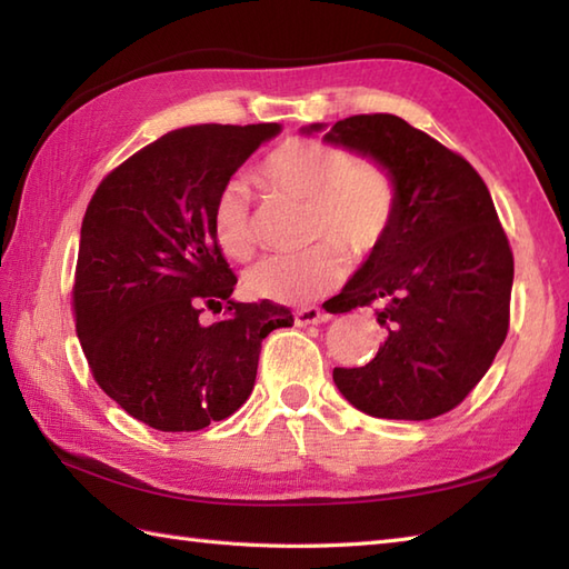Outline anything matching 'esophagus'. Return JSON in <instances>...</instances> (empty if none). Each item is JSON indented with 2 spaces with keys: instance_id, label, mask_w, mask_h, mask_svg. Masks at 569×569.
Returning a JSON list of instances; mask_svg holds the SVG:
<instances>
[{
  "instance_id": "1",
  "label": "esophagus",
  "mask_w": 569,
  "mask_h": 569,
  "mask_svg": "<svg viewBox=\"0 0 569 569\" xmlns=\"http://www.w3.org/2000/svg\"><path fill=\"white\" fill-rule=\"evenodd\" d=\"M327 315L321 312L319 307H302L295 312V325L297 327H309V325H319V321H325Z\"/></svg>"
}]
</instances>
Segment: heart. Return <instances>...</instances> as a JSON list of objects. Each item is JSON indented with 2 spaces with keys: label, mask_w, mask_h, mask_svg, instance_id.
<instances>
[{
  "label": "heart",
  "mask_w": 569,
  "mask_h": 569,
  "mask_svg": "<svg viewBox=\"0 0 569 569\" xmlns=\"http://www.w3.org/2000/svg\"><path fill=\"white\" fill-rule=\"evenodd\" d=\"M257 180L272 196L305 202L307 238L319 240L297 254H274L244 277L248 292L282 305H302L335 289L347 274V250L367 257L386 240L399 208V186L377 158H353L345 146L319 138H287L257 166ZM212 234L232 260L254 254L250 198L228 183L212 202Z\"/></svg>",
  "instance_id": "obj_1"
}]
</instances>
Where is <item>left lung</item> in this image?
<instances>
[{
	"label": "left lung",
	"mask_w": 569,
	"mask_h": 569,
	"mask_svg": "<svg viewBox=\"0 0 569 569\" xmlns=\"http://www.w3.org/2000/svg\"><path fill=\"white\" fill-rule=\"evenodd\" d=\"M325 141L381 160L399 186L391 232L331 297L335 315L377 307L386 341L367 367L335 369L337 389L377 418L448 413L508 337L512 250L490 192L463 156L399 116H349Z\"/></svg>",
	"instance_id": "8db88e82"
}]
</instances>
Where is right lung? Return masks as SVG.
I'll return each mask as SVG.
<instances>
[{
    "label": "right lung",
    "instance_id": "right-lung-1",
    "mask_svg": "<svg viewBox=\"0 0 569 569\" xmlns=\"http://www.w3.org/2000/svg\"><path fill=\"white\" fill-rule=\"evenodd\" d=\"M280 123L188 126L113 168L81 222L73 317L96 383L158 431H200L252 393L262 339L292 312L232 302L212 202ZM206 308L226 315L206 326Z\"/></svg>",
    "mask_w": 569,
    "mask_h": 569
}]
</instances>
